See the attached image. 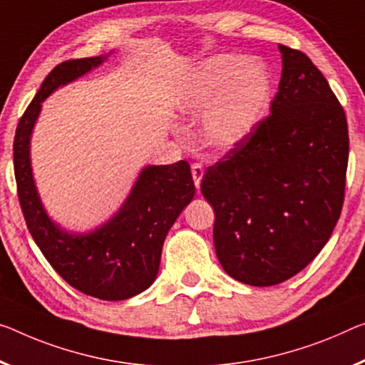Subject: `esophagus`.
<instances>
[{
	"mask_svg": "<svg viewBox=\"0 0 365 365\" xmlns=\"http://www.w3.org/2000/svg\"><path fill=\"white\" fill-rule=\"evenodd\" d=\"M190 171H192V178H194L195 187H200L202 176H204V165H202V163H192V165H190Z\"/></svg>",
	"mask_w": 365,
	"mask_h": 365,
	"instance_id": "esophagus-1",
	"label": "esophagus"
}]
</instances>
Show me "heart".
Masks as SVG:
<instances>
[{"instance_id": "heart-1", "label": "heart", "mask_w": 365, "mask_h": 365, "mask_svg": "<svg viewBox=\"0 0 365 365\" xmlns=\"http://www.w3.org/2000/svg\"><path fill=\"white\" fill-rule=\"evenodd\" d=\"M269 89L271 78L262 61L215 55L187 73L175 98V109L187 117L202 115V142L228 151L255 130L267 106Z\"/></svg>"}]
</instances>
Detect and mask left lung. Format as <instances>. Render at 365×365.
<instances>
[{"instance_id":"left-lung-1","label":"left lung","mask_w":365,"mask_h":365,"mask_svg":"<svg viewBox=\"0 0 365 365\" xmlns=\"http://www.w3.org/2000/svg\"><path fill=\"white\" fill-rule=\"evenodd\" d=\"M282 75L271 114L207 168L214 245L230 277L269 287L315 259L344 200L349 137L344 110L312 60L279 46Z\"/></svg>"}]
</instances>
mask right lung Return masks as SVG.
<instances>
[{
    "label": "right lung",
    "instance_id": "add662e5",
    "mask_svg": "<svg viewBox=\"0 0 365 365\" xmlns=\"http://www.w3.org/2000/svg\"><path fill=\"white\" fill-rule=\"evenodd\" d=\"M112 53L65 61L48 73L16 128L14 175L27 228L52 267L80 292L115 302L142 294L158 276L166 235L195 194L189 163L143 166L108 220L86 232H71L48 215L31 160L32 132L43 101L96 70Z\"/></svg>",
    "mask_w": 365,
    "mask_h": 365
}]
</instances>
